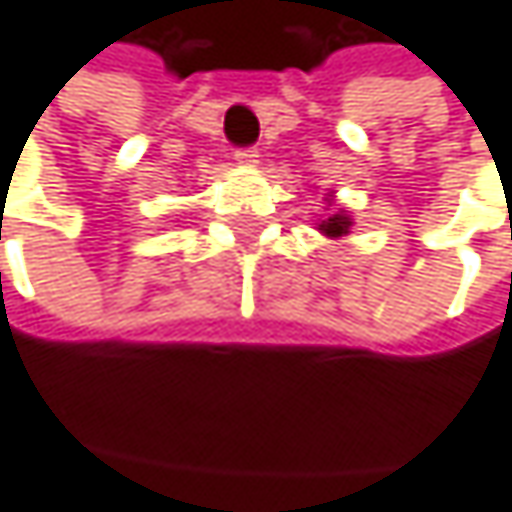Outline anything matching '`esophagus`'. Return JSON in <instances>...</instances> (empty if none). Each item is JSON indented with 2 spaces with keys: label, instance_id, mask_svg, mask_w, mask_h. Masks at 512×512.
I'll return each mask as SVG.
<instances>
[{
  "label": "esophagus",
  "instance_id": "obj_1",
  "mask_svg": "<svg viewBox=\"0 0 512 512\" xmlns=\"http://www.w3.org/2000/svg\"><path fill=\"white\" fill-rule=\"evenodd\" d=\"M236 165H242V168H254V165H258V150H251V147L236 150Z\"/></svg>",
  "mask_w": 512,
  "mask_h": 512
}]
</instances>
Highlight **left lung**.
I'll return each mask as SVG.
<instances>
[{"mask_svg": "<svg viewBox=\"0 0 512 512\" xmlns=\"http://www.w3.org/2000/svg\"><path fill=\"white\" fill-rule=\"evenodd\" d=\"M322 202L328 205V208H325L328 214L316 224V230H319L322 236H328V239H341V236H347V233L353 230V214H350L347 208H341V205H334V190L322 193Z\"/></svg>", "mask_w": 512, "mask_h": 512, "instance_id": "left-lung-1", "label": "left lung"}]
</instances>
